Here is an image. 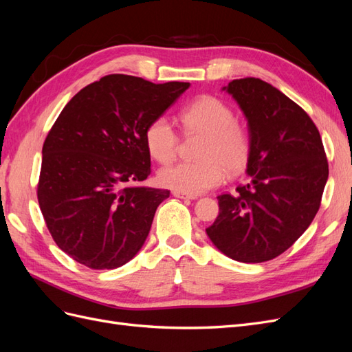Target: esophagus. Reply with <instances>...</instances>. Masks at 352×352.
Masks as SVG:
<instances>
[{"instance_id":"1","label":"esophagus","mask_w":352,"mask_h":352,"mask_svg":"<svg viewBox=\"0 0 352 352\" xmlns=\"http://www.w3.org/2000/svg\"><path fill=\"white\" fill-rule=\"evenodd\" d=\"M173 195L175 197H177V198H182V199H197L198 197L197 195H190V194H184V192H173Z\"/></svg>"}]
</instances>
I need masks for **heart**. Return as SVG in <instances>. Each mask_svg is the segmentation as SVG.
Segmentation results:
<instances>
[{"instance_id":"heart-1","label":"heart","mask_w":352,"mask_h":352,"mask_svg":"<svg viewBox=\"0 0 352 352\" xmlns=\"http://www.w3.org/2000/svg\"><path fill=\"white\" fill-rule=\"evenodd\" d=\"M185 133L201 135L197 148L198 162L179 163L160 170L158 180L163 186L197 195L219 186L230 175L247 168L252 154V140L248 129L236 122L233 109L212 95H201L179 113ZM144 141L146 151L155 162H173L179 136L166 117L148 123Z\"/></svg>"}]
</instances>
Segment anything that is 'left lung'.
Segmentation results:
<instances>
[{"label":"left lung","mask_w":352,"mask_h":352,"mask_svg":"<svg viewBox=\"0 0 352 352\" xmlns=\"http://www.w3.org/2000/svg\"><path fill=\"white\" fill-rule=\"evenodd\" d=\"M226 89L248 120L252 154L248 180L236 194H221L219 216L206 229L232 260L263 263L278 257L311 225L329 176L323 142L300 105L255 78Z\"/></svg>","instance_id":"left-lung-1"}]
</instances>
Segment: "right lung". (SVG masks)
<instances>
[{
	"label": "right lung",
	"instance_id": "obj_1",
	"mask_svg": "<svg viewBox=\"0 0 352 352\" xmlns=\"http://www.w3.org/2000/svg\"><path fill=\"white\" fill-rule=\"evenodd\" d=\"M188 82L107 74L66 104L42 146L38 202L52 239L94 270L132 260L170 190L131 186L151 173L144 133Z\"/></svg>",
	"mask_w": 352,
	"mask_h": 352
}]
</instances>
